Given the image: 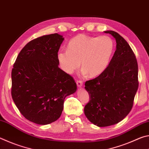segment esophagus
<instances>
[{"label":"esophagus","mask_w":149,"mask_h":149,"mask_svg":"<svg viewBox=\"0 0 149 149\" xmlns=\"http://www.w3.org/2000/svg\"><path fill=\"white\" fill-rule=\"evenodd\" d=\"M76 84L78 87H81L83 86V81H77Z\"/></svg>","instance_id":"esophagus-1"}]
</instances>
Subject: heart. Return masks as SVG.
I'll list each match as a JSON object with an SVG mask.
<instances>
[{
  "label": "heart",
  "instance_id": "heart-1",
  "mask_svg": "<svg viewBox=\"0 0 149 149\" xmlns=\"http://www.w3.org/2000/svg\"><path fill=\"white\" fill-rule=\"evenodd\" d=\"M114 48V40L107 35L80 34L70 39L67 50L58 52L57 59L61 69L67 74H72L81 65L83 74L95 77L107 69Z\"/></svg>",
  "mask_w": 149,
  "mask_h": 149
}]
</instances>
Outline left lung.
Segmentation results:
<instances>
[{"mask_svg": "<svg viewBox=\"0 0 149 149\" xmlns=\"http://www.w3.org/2000/svg\"><path fill=\"white\" fill-rule=\"evenodd\" d=\"M116 41V50L104 72L87 81L85 89L90 100L84 108L85 116L98 127L116 124L132 110L138 89V65L127 42L114 31H105Z\"/></svg>", "mask_w": 149, "mask_h": 149, "instance_id": "8db88e82", "label": "left lung"}]
</instances>
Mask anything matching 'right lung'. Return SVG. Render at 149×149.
<instances>
[{"label":"right lung","mask_w":149,"mask_h":149,"mask_svg":"<svg viewBox=\"0 0 149 149\" xmlns=\"http://www.w3.org/2000/svg\"><path fill=\"white\" fill-rule=\"evenodd\" d=\"M64 39L54 33L32 40L12 70V99L21 114L37 124L58 119L65 98L77 90L74 79L58 67L57 54Z\"/></svg>","instance_id":"1"}]
</instances>
